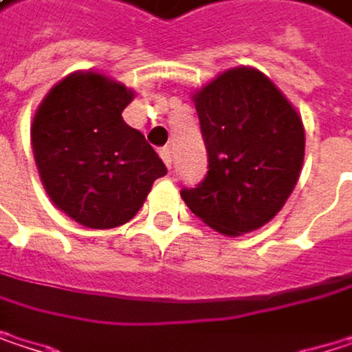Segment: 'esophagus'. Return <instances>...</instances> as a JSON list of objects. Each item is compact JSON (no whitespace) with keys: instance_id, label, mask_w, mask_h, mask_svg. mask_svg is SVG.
<instances>
[{"instance_id":"1","label":"esophagus","mask_w":352,"mask_h":352,"mask_svg":"<svg viewBox=\"0 0 352 352\" xmlns=\"http://www.w3.org/2000/svg\"><path fill=\"white\" fill-rule=\"evenodd\" d=\"M159 155H161V159L165 161V165L171 169V165H173V155H171V148H169V146H165V148H161V151H159Z\"/></svg>"}]
</instances>
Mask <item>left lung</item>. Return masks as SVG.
I'll return each instance as SVG.
<instances>
[{
  "label": "left lung",
  "instance_id": "8db88e82",
  "mask_svg": "<svg viewBox=\"0 0 352 352\" xmlns=\"http://www.w3.org/2000/svg\"><path fill=\"white\" fill-rule=\"evenodd\" d=\"M208 173L183 187L187 208L214 230L239 236L267 224L294 191L304 163V124L258 71L232 69L193 96Z\"/></svg>",
  "mask_w": 352,
  "mask_h": 352
}]
</instances>
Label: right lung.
Listing matches in <instances>:
<instances>
[{"instance_id":"add662e5","label":"right lung","mask_w":352,"mask_h":352,"mask_svg":"<svg viewBox=\"0 0 352 352\" xmlns=\"http://www.w3.org/2000/svg\"><path fill=\"white\" fill-rule=\"evenodd\" d=\"M132 91L100 73L56 83L32 122L36 167L52 204L87 228L136 216L155 179L167 175L146 138L122 120Z\"/></svg>"}]
</instances>
